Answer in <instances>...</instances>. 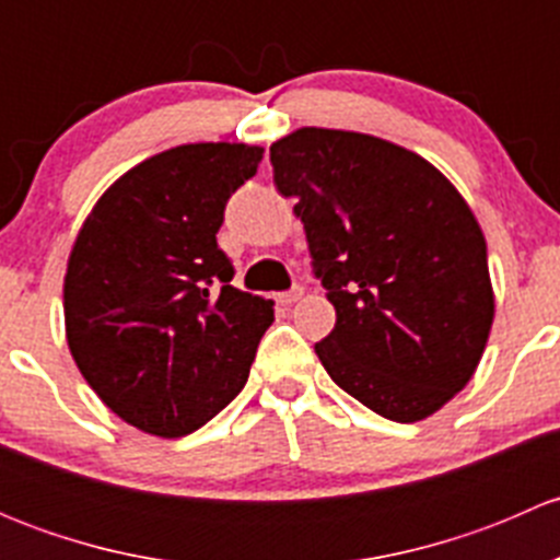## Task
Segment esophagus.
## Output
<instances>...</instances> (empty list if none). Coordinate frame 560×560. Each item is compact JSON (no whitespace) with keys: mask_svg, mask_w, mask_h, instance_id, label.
Segmentation results:
<instances>
[{"mask_svg":"<svg viewBox=\"0 0 560 560\" xmlns=\"http://www.w3.org/2000/svg\"><path fill=\"white\" fill-rule=\"evenodd\" d=\"M303 298V290L301 287H295V290H290V292H279V295H276V303H279V306H292V303H298Z\"/></svg>","mask_w":560,"mask_h":560,"instance_id":"34e87169","label":"esophagus"}]
</instances>
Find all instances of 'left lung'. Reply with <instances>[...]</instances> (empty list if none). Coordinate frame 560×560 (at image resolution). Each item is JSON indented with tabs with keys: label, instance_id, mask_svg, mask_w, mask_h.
Instances as JSON below:
<instances>
[{
	"label": "left lung",
	"instance_id": "obj_1",
	"mask_svg": "<svg viewBox=\"0 0 560 560\" xmlns=\"http://www.w3.org/2000/svg\"><path fill=\"white\" fill-rule=\"evenodd\" d=\"M336 327L316 343L338 387L420 422L477 371L495 316L488 244L442 171L389 140L301 127L270 145Z\"/></svg>",
	"mask_w": 560,
	"mask_h": 560
}]
</instances>
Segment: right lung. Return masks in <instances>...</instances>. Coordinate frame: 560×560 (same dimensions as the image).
Segmentation results:
<instances>
[{
    "mask_svg": "<svg viewBox=\"0 0 560 560\" xmlns=\"http://www.w3.org/2000/svg\"><path fill=\"white\" fill-rule=\"evenodd\" d=\"M259 160V145H175L118 175L78 230L67 347L100 400L138 431L186 436L246 385L273 303L230 284L217 233Z\"/></svg>",
    "mask_w": 560,
    "mask_h": 560,
    "instance_id": "obj_1",
    "label": "right lung"
}]
</instances>
